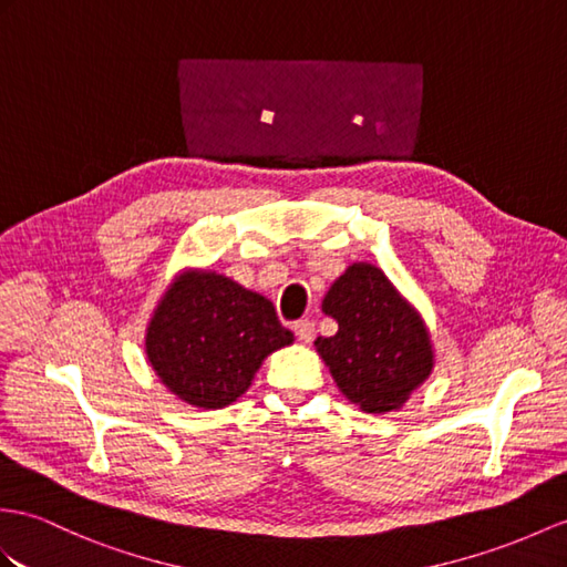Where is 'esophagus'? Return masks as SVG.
<instances>
[{"label":"esophagus","instance_id":"esophagus-1","mask_svg":"<svg viewBox=\"0 0 567 567\" xmlns=\"http://www.w3.org/2000/svg\"><path fill=\"white\" fill-rule=\"evenodd\" d=\"M293 331H296V337H298L300 343H310V341L315 339V322H310V320H298V322L293 324Z\"/></svg>","mask_w":567,"mask_h":567}]
</instances>
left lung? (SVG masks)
<instances>
[{"label":"left lung","instance_id":"obj_1","mask_svg":"<svg viewBox=\"0 0 567 567\" xmlns=\"http://www.w3.org/2000/svg\"><path fill=\"white\" fill-rule=\"evenodd\" d=\"M322 312L339 329L334 337H317V355L339 392L361 411L378 416L399 411L431 378V329L380 267L370 261L349 265L329 286Z\"/></svg>","mask_w":567,"mask_h":567}]
</instances>
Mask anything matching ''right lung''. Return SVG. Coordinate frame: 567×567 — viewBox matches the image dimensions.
<instances>
[{
	"instance_id": "add662e5",
	"label": "right lung",
	"mask_w": 567,
	"mask_h": 567,
	"mask_svg": "<svg viewBox=\"0 0 567 567\" xmlns=\"http://www.w3.org/2000/svg\"><path fill=\"white\" fill-rule=\"evenodd\" d=\"M291 343L267 296L199 267L173 276L144 334L146 361L163 388L202 411L238 402L265 358Z\"/></svg>"
}]
</instances>
